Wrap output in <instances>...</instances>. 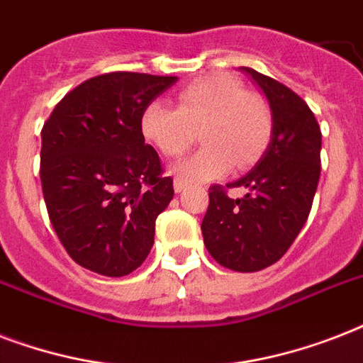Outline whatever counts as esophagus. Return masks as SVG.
I'll use <instances>...</instances> for the list:
<instances>
[{
	"label": "esophagus",
	"instance_id": "obj_1",
	"mask_svg": "<svg viewBox=\"0 0 363 363\" xmlns=\"http://www.w3.org/2000/svg\"><path fill=\"white\" fill-rule=\"evenodd\" d=\"M173 188H175V192H182V190L186 188V181H182V179H175V181H173Z\"/></svg>",
	"mask_w": 363,
	"mask_h": 363
}]
</instances>
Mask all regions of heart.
<instances>
[{
    "instance_id": "1",
    "label": "heart",
    "mask_w": 363,
    "mask_h": 363,
    "mask_svg": "<svg viewBox=\"0 0 363 363\" xmlns=\"http://www.w3.org/2000/svg\"><path fill=\"white\" fill-rule=\"evenodd\" d=\"M175 109L154 101L141 115V131L165 158H179L199 131L205 147L175 167L190 181L226 175L248 167L264 154L273 135V111L238 77L215 73L190 82L175 96Z\"/></svg>"
}]
</instances>
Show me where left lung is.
<instances>
[{
    "instance_id": "8db88e82",
    "label": "left lung",
    "mask_w": 363,
    "mask_h": 363,
    "mask_svg": "<svg viewBox=\"0 0 363 363\" xmlns=\"http://www.w3.org/2000/svg\"><path fill=\"white\" fill-rule=\"evenodd\" d=\"M245 71L269 99L273 135L256 167L228 184L248 188L247 196L232 199L220 184L209 188L201 233L218 264L252 273L279 262L307 222L320 179L322 133L294 90L250 67Z\"/></svg>"
}]
</instances>
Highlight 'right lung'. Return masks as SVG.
Returning a JSON list of instances; mask_svg holds the SVG:
<instances>
[{
  "label": "right lung",
  "instance_id": "right-lung-1",
  "mask_svg": "<svg viewBox=\"0 0 363 363\" xmlns=\"http://www.w3.org/2000/svg\"><path fill=\"white\" fill-rule=\"evenodd\" d=\"M177 77L113 71L65 94L41 130L48 218L71 258L105 277L145 262L173 179L141 131V115Z\"/></svg>",
  "mask_w": 363,
  "mask_h": 363
}]
</instances>
